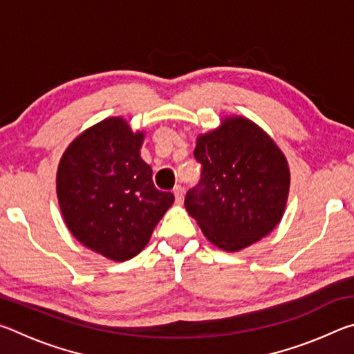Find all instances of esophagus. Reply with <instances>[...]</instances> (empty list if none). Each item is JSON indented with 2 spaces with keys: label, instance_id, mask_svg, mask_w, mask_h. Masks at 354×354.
I'll return each instance as SVG.
<instances>
[{
  "label": "esophagus",
  "instance_id": "34e87169",
  "mask_svg": "<svg viewBox=\"0 0 354 354\" xmlns=\"http://www.w3.org/2000/svg\"><path fill=\"white\" fill-rule=\"evenodd\" d=\"M173 194H175V200L178 205H181L184 200V187H181V185H176V187L173 189Z\"/></svg>",
  "mask_w": 354,
  "mask_h": 354
}]
</instances>
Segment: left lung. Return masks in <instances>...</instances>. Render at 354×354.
Here are the masks:
<instances>
[{"instance_id":"left-lung-1","label":"left lung","mask_w":354,"mask_h":354,"mask_svg":"<svg viewBox=\"0 0 354 354\" xmlns=\"http://www.w3.org/2000/svg\"><path fill=\"white\" fill-rule=\"evenodd\" d=\"M201 179L184 206L209 242L230 253L270 234L283 218L290 170L266 131L242 115L196 137Z\"/></svg>"}]
</instances>
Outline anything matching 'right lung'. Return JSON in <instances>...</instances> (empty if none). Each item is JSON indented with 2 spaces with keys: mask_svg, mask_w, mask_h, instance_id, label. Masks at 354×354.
I'll return each mask as SVG.
<instances>
[{
  "mask_svg": "<svg viewBox=\"0 0 354 354\" xmlns=\"http://www.w3.org/2000/svg\"><path fill=\"white\" fill-rule=\"evenodd\" d=\"M143 139L124 118H104L70 143L57 167L65 225L84 247L115 262L147 247L175 201L154 187L151 167L140 158Z\"/></svg>",
  "mask_w": 354,
  "mask_h": 354,
  "instance_id": "right-lung-1",
  "label": "right lung"
}]
</instances>
